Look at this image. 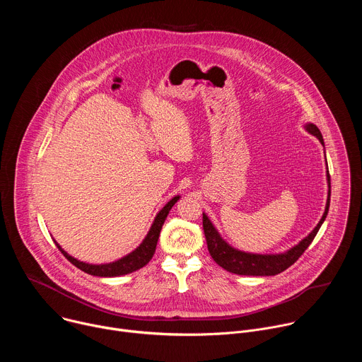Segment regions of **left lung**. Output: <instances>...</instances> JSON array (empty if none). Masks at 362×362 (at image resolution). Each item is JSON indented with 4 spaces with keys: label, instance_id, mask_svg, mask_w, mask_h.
Wrapping results in <instances>:
<instances>
[{
    "label": "left lung",
    "instance_id": "left-lung-1",
    "mask_svg": "<svg viewBox=\"0 0 362 362\" xmlns=\"http://www.w3.org/2000/svg\"><path fill=\"white\" fill-rule=\"evenodd\" d=\"M303 129L309 134L315 136L321 141V144L325 146L322 134L314 123H305ZM327 183H328V196H327L325 211L321 221L311 232H309L308 236H305L302 240L298 242V245L281 253H250V252H243L233 247L222 238V235L214 226L208 215L203 214V230H204L206 242H208L209 253L214 257V261L228 272H232L236 275H246V276H274L288 269L291 265H293L299 259V256L306 250V247L311 245V242L317 236L320 228L322 226L328 215L329 200H331V177H329L328 166H327Z\"/></svg>",
    "mask_w": 362,
    "mask_h": 362
}]
</instances>
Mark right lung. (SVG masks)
Segmentation results:
<instances>
[{"instance_id":"add662e5","label":"right lung","mask_w":362,"mask_h":362,"mask_svg":"<svg viewBox=\"0 0 362 362\" xmlns=\"http://www.w3.org/2000/svg\"><path fill=\"white\" fill-rule=\"evenodd\" d=\"M180 199V194L172 197L163 208L159 211V214L156 215V218H154L147 235L144 236V239L141 240V243L134 249L132 250L130 253H127L126 256L120 257V259L115 261V262H109V264H87V262H83V261H78L76 259L74 256L69 255L59 243L56 239L54 243L56 246L60 249V252L67 257V259L74 265L77 267L78 269H81L83 272L88 274V275H93V276H101V278H113V276H122V275H127V274H132L143 267H146L150 259L154 255V250H156V245H158V240H159V236H160V230H162V226L170 212V209L175 206V203Z\"/></svg>"}]
</instances>
